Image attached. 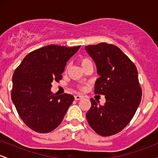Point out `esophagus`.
Returning a JSON list of instances; mask_svg holds the SVG:
<instances>
[{"label": "esophagus", "instance_id": "esophagus-1", "mask_svg": "<svg viewBox=\"0 0 158 158\" xmlns=\"http://www.w3.org/2000/svg\"><path fill=\"white\" fill-rule=\"evenodd\" d=\"M74 98H75L76 100H80V99H83V96H81V95H75V96H74Z\"/></svg>", "mask_w": 158, "mask_h": 158}]
</instances>
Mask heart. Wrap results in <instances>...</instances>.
Segmentation results:
<instances>
[{"label":"heart","instance_id":"b5f03b06","mask_svg":"<svg viewBox=\"0 0 158 158\" xmlns=\"http://www.w3.org/2000/svg\"><path fill=\"white\" fill-rule=\"evenodd\" d=\"M90 63H92V61L90 59H88V58H82L80 60V64L81 65V67L84 66L85 64H90Z\"/></svg>","mask_w":158,"mask_h":158}]
</instances>
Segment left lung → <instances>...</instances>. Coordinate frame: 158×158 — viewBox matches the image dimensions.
Masks as SVG:
<instances>
[{
	"mask_svg": "<svg viewBox=\"0 0 158 158\" xmlns=\"http://www.w3.org/2000/svg\"><path fill=\"white\" fill-rule=\"evenodd\" d=\"M97 66L98 78L94 93L106 98L104 106L90 99L91 107L86 114L90 126L101 136L122 131L138 108L142 90L136 66L117 47L106 43L85 47Z\"/></svg>",
	"mask_w": 158,
	"mask_h": 158,
	"instance_id": "left-lung-1",
	"label": "left lung"
}]
</instances>
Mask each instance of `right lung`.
I'll return each instance as SVG.
<instances>
[{"instance_id": "add662e5", "label": "right lung", "mask_w": 158, "mask_h": 158, "mask_svg": "<svg viewBox=\"0 0 158 158\" xmlns=\"http://www.w3.org/2000/svg\"><path fill=\"white\" fill-rule=\"evenodd\" d=\"M79 48L45 46L30 52L15 69L12 102L23 123L33 131L48 133L57 128L73 102V95L57 96L51 88L52 81L61 79L67 61Z\"/></svg>"}]
</instances>
